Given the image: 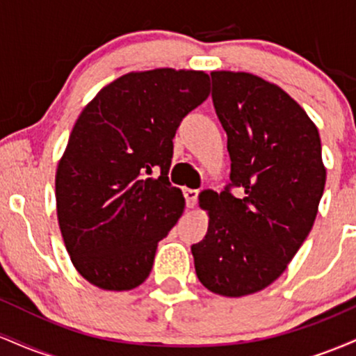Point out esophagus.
Wrapping results in <instances>:
<instances>
[{"instance_id": "1", "label": "esophagus", "mask_w": 356, "mask_h": 356, "mask_svg": "<svg viewBox=\"0 0 356 356\" xmlns=\"http://www.w3.org/2000/svg\"><path fill=\"white\" fill-rule=\"evenodd\" d=\"M184 197H186L187 207H194L195 202H197L199 191L197 189H186L184 191Z\"/></svg>"}]
</instances>
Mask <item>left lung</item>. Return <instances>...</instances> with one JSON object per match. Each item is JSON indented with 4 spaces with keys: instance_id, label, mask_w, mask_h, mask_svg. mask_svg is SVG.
<instances>
[{
    "instance_id": "left-lung-1",
    "label": "left lung",
    "mask_w": 356,
    "mask_h": 356,
    "mask_svg": "<svg viewBox=\"0 0 356 356\" xmlns=\"http://www.w3.org/2000/svg\"><path fill=\"white\" fill-rule=\"evenodd\" d=\"M211 79L231 184L201 195L209 226L191 251L209 291L239 298L288 268L316 219L326 169L316 125L283 88L246 72H212ZM231 186L243 195L232 196Z\"/></svg>"
}]
</instances>
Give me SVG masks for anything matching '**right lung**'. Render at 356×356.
<instances>
[{
  "label": "right lung",
  "mask_w": 356,
  "mask_h": 356,
  "mask_svg": "<svg viewBox=\"0 0 356 356\" xmlns=\"http://www.w3.org/2000/svg\"><path fill=\"white\" fill-rule=\"evenodd\" d=\"M207 97V73L157 68L122 75L81 110L55 194L65 248L88 283L129 291L150 275L159 241L184 212L167 177L172 138Z\"/></svg>",
  "instance_id": "obj_1"
}]
</instances>
